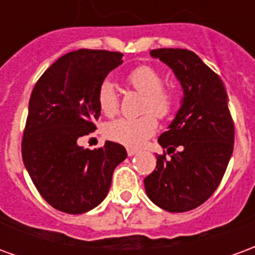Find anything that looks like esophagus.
I'll return each mask as SVG.
<instances>
[{
  "instance_id": "esophagus-1",
  "label": "esophagus",
  "mask_w": 255,
  "mask_h": 255,
  "mask_svg": "<svg viewBox=\"0 0 255 255\" xmlns=\"http://www.w3.org/2000/svg\"><path fill=\"white\" fill-rule=\"evenodd\" d=\"M138 153V150L136 149H131V147H127V154L131 157V155H135Z\"/></svg>"
}]
</instances>
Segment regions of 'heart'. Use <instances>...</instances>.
Masks as SVG:
<instances>
[{"instance_id":"obj_1","label":"heart","mask_w":255,"mask_h":255,"mask_svg":"<svg viewBox=\"0 0 255 255\" xmlns=\"http://www.w3.org/2000/svg\"><path fill=\"white\" fill-rule=\"evenodd\" d=\"M127 83L135 91L144 95L138 117H122L113 120L105 127V133L111 140L126 146H139L150 138L158 127V119H166L176 106V93L164 86L162 73L150 67L139 65L127 75ZM97 102L101 112L113 117L120 109V98L113 83L104 80L97 91Z\"/></svg>"}]
</instances>
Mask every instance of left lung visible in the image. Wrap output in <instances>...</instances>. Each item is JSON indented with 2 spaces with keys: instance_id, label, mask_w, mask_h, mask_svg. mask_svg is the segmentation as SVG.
<instances>
[{
  "instance_id": "obj_1",
  "label": "left lung",
  "mask_w": 255,
  "mask_h": 255,
  "mask_svg": "<svg viewBox=\"0 0 255 255\" xmlns=\"http://www.w3.org/2000/svg\"><path fill=\"white\" fill-rule=\"evenodd\" d=\"M150 54L173 69L184 97L169 129L158 138L166 153L155 155L144 188L157 206L182 213L201 206L219 187L234 151L235 128L223 80L195 53L155 49Z\"/></svg>"
}]
</instances>
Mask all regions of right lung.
Here are the masks:
<instances>
[{"mask_svg":"<svg viewBox=\"0 0 255 255\" xmlns=\"http://www.w3.org/2000/svg\"><path fill=\"white\" fill-rule=\"evenodd\" d=\"M122 57L119 52L91 49L67 53L47 68L31 93L23 162L42 198L60 212L82 214L98 206L115 168L127 157L115 142L94 150L78 144L97 128V91Z\"/></svg>","mask_w":255,"mask_h":255,"instance_id":"obj_1","label":"right lung"}]
</instances>
